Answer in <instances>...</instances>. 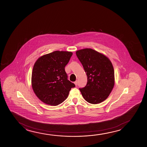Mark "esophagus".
<instances>
[{
    "label": "esophagus",
    "mask_w": 147,
    "mask_h": 147,
    "mask_svg": "<svg viewBox=\"0 0 147 147\" xmlns=\"http://www.w3.org/2000/svg\"><path fill=\"white\" fill-rule=\"evenodd\" d=\"M74 84L76 86H77V81H75L74 82Z\"/></svg>",
    "instance_id": "esophagus-1"
}]
</instances>
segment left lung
<instances>
[{
  "label": "left lung",
  "mask_w": 147,
  "mask_h": 147,
  "mask_svg": "<svg viewBox=\"0 0 147 147\" xmlns=\"http://www.w3.org/2000/svg\"><path fill=\"white\" fill-rule=\"evenodd\" d=\"M76 54L87 76L86 85L79 88L83 98L94 105L105 101L115 85V72L111 60L92 49L77 51Z\"/></svg>",
  "instance_id": "1"
}]
</instances>
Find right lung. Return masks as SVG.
<instances>
[{"label": "right lung", "mask_w": 147, "mask_h": 147, "mask_svg": "<svg viewBox=\"0 0 147 147\" xmlns=\"http://www.w3.org/2000/svg\"><path fill=\"white\" fill-rule=\"evenodd\" d=\"M73 53L56 51L44 55L34 63L32 74V86L36 96L50 105H58L68 96L74 84L67 79L65 71Z\"/></svg>", "instance_id": "obj_1"}]
</instances>
